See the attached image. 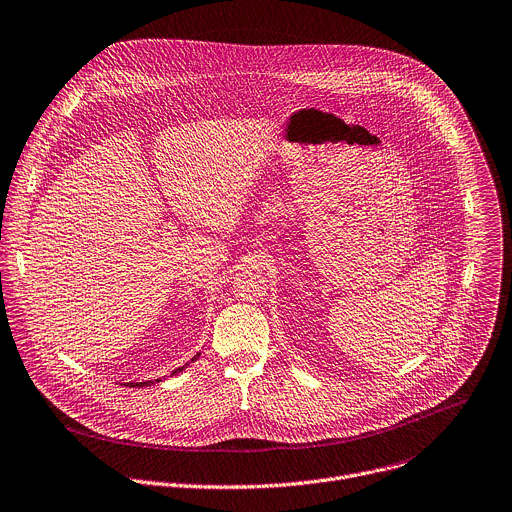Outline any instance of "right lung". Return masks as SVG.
<instances>
[{
	"label": "right lung",
	"mask_w": 512,
	"mask_h": 512,
	"mask_svg": "<svg viewBox=\"0 0 512 512\" xmlns=\"http://www.w3.org/2000/svg\"><path fill=\"white\" fill-rule=\"evenodd\" d=\"M198 357H200V353H198V355H196V357H194L192 361H196ZM185 365H188V363H185ZM181 369H183V367H177V369L173 371V374H179V371H181ZM173 374H171V376H173ZM157 382H159V380H157ZM151 384H155V382H138V384H134V386H138V388H143V386H151Z\"/></svg>",
	"instance_id": "1"
}]
</instances>
